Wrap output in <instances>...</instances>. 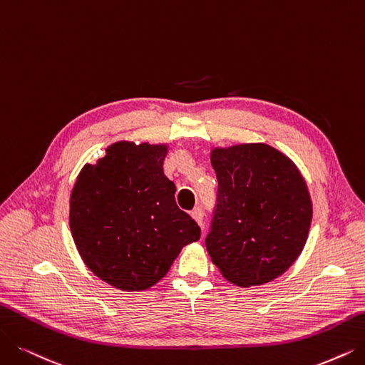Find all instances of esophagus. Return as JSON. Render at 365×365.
<instances>
[{
  "mask_svg": "<svg viewBox=\"0 0 365 365\" xmlns=\"http://www.w3.org/2000/svg\"><path fill=\"white\" fill-rule=\"evenodd\" d=\"M192 217H193V220H195L199 226H202V223H203V211H202L200 207H196V208L192 211Z\"/></svg>",
  "mask_w": 365,
  "mask_h": 365,
  "instance_id": "1",
  "label": "esophagus"
}]
</instances>
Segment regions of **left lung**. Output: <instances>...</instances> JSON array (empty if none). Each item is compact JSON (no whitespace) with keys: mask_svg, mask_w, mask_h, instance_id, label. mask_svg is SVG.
Segmentation results:
<instances>
[{"mask_svg":"<svg viewBox=\"0 0 365 365\" xmlns=\"http://www.w3.org/2000/svg\"><path fill=\"white\" fill-rule=\"evenodd\" d=\"M211 165L218 181L205 238L212 264L241 287L277 279L309 237L313 205L301 172L267 143L214 148Z\"/></svg>","mask_w":365,"mask_h":365,"instance_id":"8db88e82","label":"left lung"}]
</instances>
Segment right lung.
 Instances as JSON below:
<instances>
[{"mask_svg":"<svg viewBox=\"0 0 365 365\" xmlns=\"http://www.w3.org/2000/svg\"><path fill=\"white\" fill-rule=\"evenodd\" d=\"M168 145L115 142L96 165H85L70 195V230L98 279L135 292L168 274L200 227L175 202L163 172Z\"/></svg>","mask_w":365,"mask_h":365,"instance_id":"right-lung-1","label":"right lung"}]
</instances>
